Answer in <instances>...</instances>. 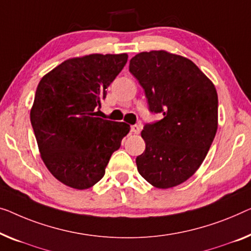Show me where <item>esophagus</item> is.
I'll return each mask as SVG.
<instances>
[{
    "mask_svg": "<svg viewBox=\"0 0 251 251\" xmlns=\"http://www.w3.org/2000/svg\"><path fill=\"white\" fill-rule=\"evenodd\" d=\"M130 130H132L134 134H138V133L141 132V125H133V126H130Z\"/></svg>",
    "mask_w": 251,
    "mask_h": 251,
    "instance_id": "1",
    "label": "esophagus"
}]
</instances>
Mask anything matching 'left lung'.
Here are the masks:
<instances>
[{"mask_svg":"<svg viewBox=\"0 0 251 251\" xmlns=\"http://www.w3.org/2000/svg\"><path fill=\"white\" fill-rule=\"evenodd\" d=\"M129 72L144 89L150 110L161 121L141 132L145 151L136 158L149 184L167 189L186 181L206 156L218 130V93L213 82L184 56L142 51Z\"/></svg>","mask_w":251,"mask_h":251,"instance_id":"1","label":"left lung"}]
</instances>
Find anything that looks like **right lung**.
Returning a JSON list of instances; mask_svg holds the SVG:
<instances>
[{"mask_svg": "<svg viewBox=\"0 0 251 251\" xmlns=\"http://www.w3.org/2000/svg\"><path fill=\"white\" fill-rule=\"evenodd\" d=\"M127 54H90L64 61L42 77L30 122L45 166L62 184L88 189L103 177L130 127L97 117L106 89Z\"/></svg>", "mask_w": 251, "mask_h": 251, "instance_id": "1", "label": "right lung"}]
</instances>
